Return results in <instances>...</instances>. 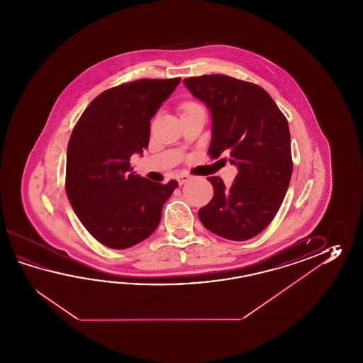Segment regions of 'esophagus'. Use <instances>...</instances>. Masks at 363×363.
Here are the masks:
<instances>
[{
  "mask_svg": "<svg viewBox=\"0 0 363 363\" xmlns=\"http://www.w3.org/2000/svg\"><path fill=\"white\" fill-rule=\"evenodd\" d=\"M189 179H191V177H189V175H186V174H180V175H178L179 184H184V183H186V182H188Z\"/></svg>",
  "mask_w": 363,
  "mask_h": 363,
  "instance_id": "obj_1",
  "label": "esophagus"
}]
</instances>
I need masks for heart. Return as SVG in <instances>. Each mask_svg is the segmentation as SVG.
<instances>
[{
  "instance_id": "obj_1",
  "label": "heart",
  "mask_w": 363,
  "mask_h": 363,
  "mask_svg": "<svg viewBox=\"0 0 363 363\" xmlns=\"http://www.w3.org/2000/svg\"><path fill=\"white\" fill-rule=\"evenodd\" d=\"M186 105H188V104H186Z\"/></svg>"
}]
</instances>
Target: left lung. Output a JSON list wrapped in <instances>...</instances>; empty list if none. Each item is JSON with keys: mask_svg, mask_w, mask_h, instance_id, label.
Returning <instances> with one entry per match:
<instances>
[{"mask_svg": "<svg viewBox=\"0 0 363 363\" xmlns=\"http://www.w3.org/2000/svg\"><path fill=\"white\" fill-rule=\"evenodd\" d=\"M183 83L211 111L208 155L216 160L225 153L238 166L231 186L219 177H208L214 196L199 210L200 220L224 239H252L277 216L292 177L286 116L255 83L222 74L186 77Z\"/></svg>", "mask_w": 363, "mask_h": 363, "instance_id": "left-lung-1", "label": "left lung"}]
</instances>
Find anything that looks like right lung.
Masks as SVG:
<instances>
[{"instance_id": "1", "label": "right lung", "mask_w": 363, "mask_h": 363, "mask_svg": "<svg viewBox=\"0 0 363 363\" xmlns=\"http://www.w3.org/2000/svg\"><path fill=\"white\" fill-rule=\"evenodd\" d=\"M140 79L100 93L79 118L67 145L66 193L86 231L105 247L127 249L149 238L177 180L155 183L132 172L147 149L150 119L177 85Z\"/></svg>"}]
</instances>
